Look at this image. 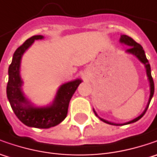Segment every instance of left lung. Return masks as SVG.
I'll return each instance as SVG.
<instances>
[{"mask_svg": "<svg viewBox=\"0 0 157 157\" xmlns=\"http://www.w3.org/2000/svg\"><path fill=\"white\" fill-rule=\"evenodd\" d=\"M120 42H121V44H126V45L129 46L130 48H128L126 52H128V53H130V54H133V55H134V56H136V57H137V58H138V59H139L142 63H144L145 68H146V71H147V76H148V81H149V86H150V96H149V100H148V105H147V107L145 108V110H144V112L142 113V114H141L140 116L136 117V119H134V120H132V121H128V122H126V123H123V124L113 123V122H110V121H105V120H104V119H101V118H100L99 116H98V114L96 113V112L94 110L95 115L100 118L102 121H104V122H105V123H107V124H110V125H116V126L134 123V122H136V121H139V120H140V119H141V118L145 114V113H146V111H147L148 105H149V103H150V101H151V99H152V97H153V95H154V91H155L154 81H153V78H152V76H151L150 65H149V63H148V59H147V57H146L145 52H144V50H143V48L142 47V45H141V44H139L138 43H136V41L133 39V38H131L130 36H126V35H121V36Z\"/></svg>", "mask_w": 157, "mask_h": 157, "instance_id": "obj_1", "label": "left lung"}]
</instances>
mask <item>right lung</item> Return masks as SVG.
<instances>
[{"label":"right lung","mask_w":157,"mask_h":157,"mask_svg":"<svg viewBox=\"0 0 157 157\" xmlns=\"http://www.w3.org/2000/svg\"><path fill=\"white\" fill-rule=\"evenodd\" d=\"M43 36H33L16 49L9 67V82L7 96L13 111L21 122L28 127L36 128H50L57 126L65 119L70 100L82 80L78 78L62 85L52 104L44 107H36L25 98L21 92L22 81L20 76V63L23 53L35 40L43 39Z\"/></svg>","instance_id":"add662e5"}]
</instances>
